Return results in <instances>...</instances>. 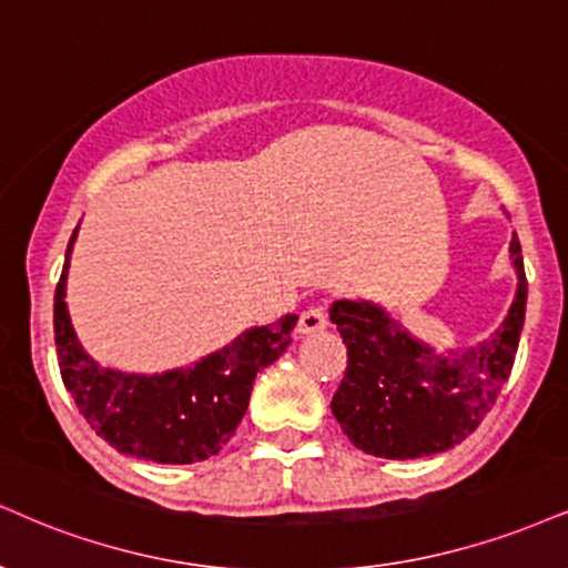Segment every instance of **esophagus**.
Returning a JSON list of instances; mask_svg holds the SVG:
<instances>
[{
  "instance_id": "34e87169",
  "label": "esophagus",
  "mask_w": 568,
  "mask_h": 568,
  "mask_svg": "<svg viewBox=\"0 0 568 568\" xmlns=\"http://www.w3.org/2000/svg\"><path fill=\"white\" fill-rule=\"evenodd\" d=\"M327 327V314L323 306H310L302 314V320H298L296 325V333L298 336H312V333H323Z\"/></svg>"
}]
</instances>
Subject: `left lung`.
<instances>
[{
  "label": "left lung",
  "mask_w": 568,
  "mask_h": 568,
  "mask_svg": "<svg viewBox=\"0 0 568 568\" xmlns=\"http://www.w3.org/2000/svg\"><path fill=\"white\" fill-rule=\"evenodd\" d=\"M518 285L508 317L468 349L436 352L381 304L338 298L331 306L346 344V373L331 409L354 447L388 460L447 453L495 407L514 367L526 312L521 245L510 241Z\"/></svg>",
  "instance_id": "8db88e82"
}]
</instances>
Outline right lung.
I'll use <instances>...</instances> for the list:
<instances>
[{
    "label": "right lung",
    "mask_w": 568,
    "mask_h": 568,
    "mask_svg": "<svg viewBox=\"0 0 568 568\" xmlns=\"http://www.w3.org/2000/svg\"><path fill=\"white\" fill-rule=\"evenodd\" d=\"M77 232L54 288V344L79 413L94 434L136 460L184 466L216 455L248 409L256 373L288 349L298 317L285 314L272 325L248 327L187 367L153 375L113 371L81 346L68 314L65 280Z\"/></svg>",
    "instance_id": "right-lung-1"
}]
</instances>
